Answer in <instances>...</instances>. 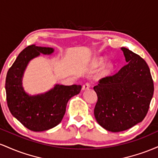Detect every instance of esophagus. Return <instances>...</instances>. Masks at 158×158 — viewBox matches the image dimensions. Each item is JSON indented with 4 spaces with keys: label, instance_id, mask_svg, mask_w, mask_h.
<instances>
[{
    "label": "esophagus",
    "instance_id": "34e87169",
    "mask_svg": "<svg viewBox=\"0 0 158 158\" xmlns=\"http://www.w3.org/2000/svg\"><path fill=\"white\" fill-rule=\"evenodd\" d=\"M90 87V82H86L85 85H83L82 90H86L89 89Z\"/></svg>",
    "mask_w": 158,
    "mask_h": 158
}]
</instances>
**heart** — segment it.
<instances>
[{
    "label": "heart",
    "mask_w": 158,
    "mask_h": 158,
    "mask_svg": "<svg viewBox=\"0 0 158 158\" xmlns=\"http://www.w3.org/2000/svg\"><path fill=\"white\" fill-rule=\"evenodd\" d=\"M103 62H104V59H102V58H99V59H98L97 61V65H100L103 64ZM113 64L112 63H108L106 66H104V68H103V70H102V73H109L110 70L113 69Z\"/></svg>",
    "instance_id": "1"
}]
</instances>
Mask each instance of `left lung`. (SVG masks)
Here are the masks:
<instances>
[{"label": "left lung", "instance_id": "obj_1", "mask_svg": "<svg viewBox=\"0 0 158 158\" xmlns=\"http://www.w3.org/2000/svg\"><path fill=\"white\" fill-rule=\"evenodd\" d=\"M121 50L127 64L117 73L101 79L94 87L98 97L95 118L102 128L112 132L129 129L142 122L154 93L147 63L128 49Z\"/></svg>", "mask_w": 158, "mask_h": 158}]
</instances>
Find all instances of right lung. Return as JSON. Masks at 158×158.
Masks as SVG:
<instances>
[{
    "mask_svg": "<svg viewBox=\"0 0 158 158\" xmlns=\"http://www.w3.org/2000/svg\"><path fill=\"white\" fill-rule=\"evenodd\" d=\"M53 51L51 48L30 45L20 52L6 74L5 88L9 109L23 126L33 131H47L59 125L69 99L81 89V85H56L49 91L38 95H29L24 91L22 78L30 61L40 53L50 55Z\"/></svg>",
    "mask_w": 158,
    "mask_h": 158,
    "instance_id": "right-lung-1",
    "label": "right lung"
}]
</instances>
